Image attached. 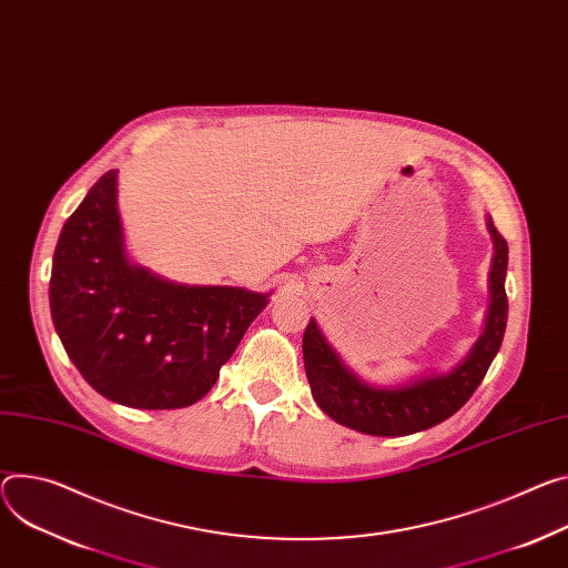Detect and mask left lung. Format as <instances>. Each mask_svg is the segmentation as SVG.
Here are the masks:
<instances>
[{"mask_svg": "<svg viewBox=\"0 0 568 568\" xmlns=\"http://www.w3.org/2000/svg\"><path fill=\"white\" fill-rule=\"evenodd\" d=\"M496 244L491 267V305L485 335L474 346L471 355L446 376L419 381L400 389H374L359 383L328 346L315 320L303 333L305 376L313 396L326 415L353 430L376 437H400L433 428L467 403L483 383L494 355L500 348L507 326V242L489 222Z\"/></svg>", "mask_w": 568, "mask_h": 568, "instance_id": "obj_1", "label": "left lung"}]
</instances>
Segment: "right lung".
Returning a JSON list of instances; mask_svg holds the SVG:
<instances>
[{
    "mask_svg": "<svg viewBox=\"0 0 568 568\" xmlns=\"http://www.w3.org/2000/svg\"><path fill=\"white\" fill-rule=\"evenodd\" d=\"M118 170L68 217L49 278L57 333L85 383L138 409L187 407L211 392L265 294L187 287L133 267L122 244Z\"/></svg>",
    "mask_w": 568,
    "mask_h": 568,
    "instance_id": "obj_1",
    "label": "right lung"
}]
</instances>
